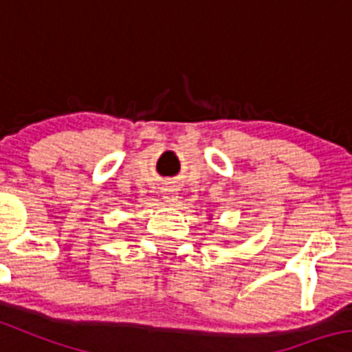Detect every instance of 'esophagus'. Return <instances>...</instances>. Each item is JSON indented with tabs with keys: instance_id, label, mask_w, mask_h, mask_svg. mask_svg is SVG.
<instances>
[{
	"instance_id": "34e87169",
	"label": "esophagus",
	"mask_w": 352,
	"mask_h": 352,
	"mask_svg": "<svg viewBox=\"0 0 352 352\" xmlns=\"http://www.w3.org/2000/svg\"><path fill=\"white\" fill-rule=\"evenodd\" d=\"M162 197L164 201L169 202V204H174V202L178 201V188H174V186H166L162 190Z\"/></svg>"
}]
</instances>
